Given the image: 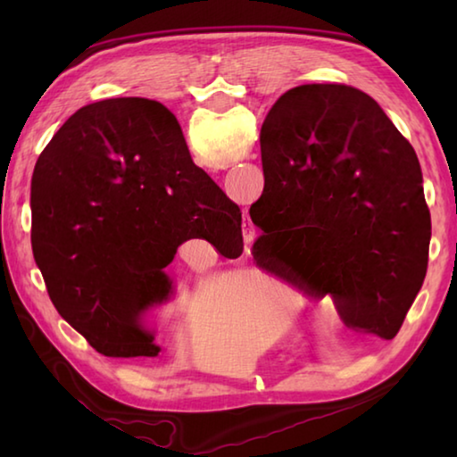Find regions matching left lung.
Here are the masks:
<instances>
[{
  "label": "left lung",
  "instance_id": "left-lung-1",
  "mask_svg": "<svg viewBox=\"0 0 457 457\" xmlns=\"http://www.w3.org/2000/svg\"><path fill=\"white\" fill-rule=\"evenodd\" d=\"M265 188L253 253L332 296L347 328L393 339L420 293L432 237L420 162L371 96L303 84L261 128Z\"/></svg>",
  "mask_w": 457,
  "mask_h": 457
}]
</instances>
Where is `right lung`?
I'll list each match as a JSON object with an SVG mask.
<instances>
[{"instance_id":"right-lung-1","label":"right lung","mask_w":457,"mask_h":457,"mask_svg":"<svg viewBox=\"0 0 457 457\" xmlns=\"http://www.w3.org/2000/svg\"><path fill=\"white\" fill-rule=\"evenodd\" d=\"M192 237L239 255L241 212L192 162L159 102L84 105L35 164V263L58 314L102 355H159L141 316L169 298L164 267Z\"/></svg>"}]
</instances>
